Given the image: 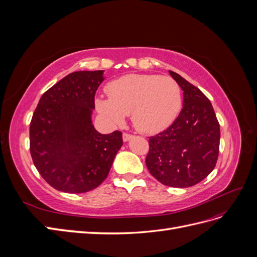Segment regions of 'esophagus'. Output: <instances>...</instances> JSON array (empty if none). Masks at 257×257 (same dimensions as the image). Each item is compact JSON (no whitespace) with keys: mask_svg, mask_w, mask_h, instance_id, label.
<instances>
[{"mask_svg":"<svg viewBox=\"0 0 257 257\" xmlns=\"http://www.w3.org/2000/svg\"><path fill=\"white\" fill-rule=\"evenodd\" d=\"M122 138H123V142H128L131 138H133V135L127 134V133H124V134L122 135Z\"/></svg>","mask_w":257,"mask_h":257,"instance_id":"esophagus-1","label":"esophagus"}]
</instances>
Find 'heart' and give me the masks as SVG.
Returning <instances> with one entry per match:
<instances>
[{
    "label": "heart",
    "mask_w": 257,
    "mask_h": 257,
    "mask_svg": "<svg viewBox=\"0 0 257 257\" xmlns=\"http://www.w3.org/2000/svg\"><path fill=\"white\" fill-rule=\"evenodd\" d=\"M108 98L95 99L96 110L113 126L131 114L137 131L157 134L172 124L181 108V89L169 76L130 74L106 85Z\"/></svg>",
    "instance_id": "b5f03b06"
}]
</instances>
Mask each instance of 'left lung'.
<instances>
[{
    "mask_svg": "<svg viewBox=\"0 0 257 257\" xmlns=\"http://www.w3.org/2000/svg\"><path fill=\"white\" fill-rule=\"evenodd\" d=\"M170 76L183 91V107L167 130L149 139L146 165L162 184L189 188L215 167L220 147V124L207 96L179 74Z\"/></svg>",
    "mask_w": 257,
    "mask_h": 257,
    "instance_id": "1",
    "label": "left lung"
}]
</instances>
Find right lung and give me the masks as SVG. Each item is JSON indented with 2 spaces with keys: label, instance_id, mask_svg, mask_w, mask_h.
Wrapping results in <instances>:
<instances>
[{
  "label": "right lung",
  "instance_id": "obj_1",
  "mask_svg": "<svg viewBox=\"0 0 257 257\" xmlns=\"http://www.w3.org/2000/svg\"><path fill=\"white\" fill-rule=\"evenodd\" d=\"M104 71L65 76L46 91L30 124V152L52 188L85 193L102 183L123 145L122 133L100 134L92 123L94 96Z\"/></svg>",
  "mask_w": 257,
  "mask_h": 257
}]
</instances>
